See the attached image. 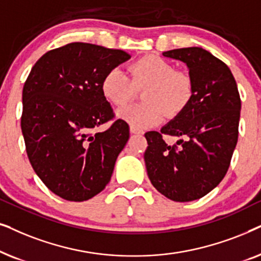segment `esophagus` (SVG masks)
I'll use <instances>...</instances> for the list:
<instances>
[{
  "label": "esophagus",
  "instance_id": "34e87169",
  "mask_svg": "<svg viewBox=\"0 0 261 261\" xmlns=\"http://www.w3.org/2000/svg\"><path fill=\"white\" fill-rule=\"evenodd\" d=\"M130 133L133 135H141L143 134V130H141V128H137L135 126H130Z\"/></svg>",
  "mask_w": 261,
  "mask_h": 261
}]
</instances>
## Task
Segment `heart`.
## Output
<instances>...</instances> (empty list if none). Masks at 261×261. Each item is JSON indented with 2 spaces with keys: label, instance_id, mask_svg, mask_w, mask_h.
Returning <instances> with one entry per match:
<instances>
[{
  "label": "heart",
  "instance_id": "obj_1",
  "mask_svg": "<svg viewBox=\"0 0 261 261\" xmlns=\"http://www.w3.org/2000/svg\"><path fill=\"white\" fill-rule=\"evenodd\" d=\"M144 103L118 111V118L137 128L158 125L163 116H179L193 98V80L178 71L171 62L155 55L138 58L130 65V77L123 69H111L103 76L101 92L112 105L124 106L143 90Z\"/></svg>",
  "mask_w": 261,
  "mask_h": 261
}]
</instances>
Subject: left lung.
Listing matches in <instances>:
<instances>
[{
    "label": "left lung",
    "instance_id": "obj_1",
    "mask_svg": "<svg viewBox=\"0 0 261 261\" xmlns=\"http://www.w3.org/2000/svg\"><path fill=\"white\" fill-rule=\"evenodd\" d=\"M184 62L193 80V98L179 116L144 135V161L152 186L168 199H199L222 181L239 137L241 99L228 65L201 47L163 52ZM163 134L179 137L169 146Z\"/></svg>",
    "mask_w": 261,
    "mask_h": 261
}]
</instances>
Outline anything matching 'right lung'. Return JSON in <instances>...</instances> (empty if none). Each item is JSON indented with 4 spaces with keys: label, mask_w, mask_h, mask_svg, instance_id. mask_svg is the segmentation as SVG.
Wrapping results in <instances>:
<instances>
[{
    "label": "right lung",
    "mask_w": 261,
    "mask_h": 261,
    "mask_svg": "<svg viewBox=\"0 0 261 261\" xmlns=\"http://www.w3.org/2000/svg\"><path fill=\"white\" fill-rule=\"evenodd\" d=\"M131 56L88 43H70L41 56L22 89L21 130L34 172L48 190L70 201L105 189L128 141L126 121L114 119L101 92L103 76Z\"/></svg>",
    "instance_id": "add662e5"
}]
</instances>
